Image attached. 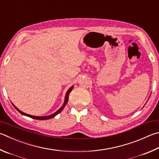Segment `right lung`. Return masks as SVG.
Instances as JSON below:
<instances>
[{
    "instance_id": "1",
    "label": "right lung",
    "mask_w": 159,
    "mask_h": 159,
    "mask_svg": "<svg viewBox=\"0 0 159 159\" xmlns=\"http://www.w3.org/2000/svg\"><path fill=\"white\" fill-rule=\"evenodd\" d=\"M73 88H74V86H72V87H71L70 89H68V91L67 92V94H66V96H65V103H64V104L62 105V106L61 108H60L58 111H56V112H55V113H53V114H52V115H48V116H44V117H37V116H33V115H28V114H26V113H24V112H23L22 111H20V110H19L18 108H17L15 106H14V104H12L13 106H14V107L15 108L17 111H18L21 114H22V115H25V116H28V117H31V118H33V119H34V120H48V119H51V118H53V117H54L55 116H56V115H57V114L58 113H60V112H61L62 110H63V108H65V106H66V104H67V102H68V100H69V96H70V92H71V90H72V89H73Z\"/></svg>"
}]
</instances>
